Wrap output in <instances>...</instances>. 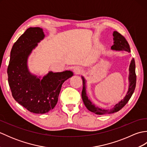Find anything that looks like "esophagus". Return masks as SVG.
I'll use <instances>...</instances> for the list:
<instances>
[{"label": "esophagus", "instance_id": "1", "mask_svg": "<svg viewBox=\"0 0 147 147\" xmlns=\"http://www.w3.org/2000/svg\"><path fill=\"white\" fill-rule=\"evenodd\" d=\"M74 72L76 74H79L82 73V69H81V68L79 67H76L74 69Z\"/></svg>", "mask_w": 147, "mask_h": 147}]
</instances>
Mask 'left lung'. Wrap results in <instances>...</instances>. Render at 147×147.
<instances>
[{
	"label": "left lung",
	"instance_id": "8db88e82",
	"mask_svg": "<svg viewBox=\"0 0 147 147\" xmlns=\"http://www.w3.org/2000/svg\"><path fill=\"white\" fill-rule=\"evenodd\" d=\"M112 35H113L114 44L111 48L112 51H126L127 52H131L128 43H127V40L123 36H122L120 33H119L117 32H115V31H114L113 32ZM82 78L83 80V90L82 92V96L84 104L86 106V107L88 109V110L97 115L113 114L114 112H116L119 111H120L121 109L127 104V102L129 101V100L131 97L134 91H135L136 82L135 59L133 58L131 59L129 67L128 90H127L126 94L124 96L123 99H122L121 101H119L117 104H115L112 109H105L100 108L98 106H96L93 104V103L88 98V95H87L86 80L85 78V77L83 76H82Z\"/></svg>",
	"mask_w": 147,
	"mask_h": 147
}]
</instances>
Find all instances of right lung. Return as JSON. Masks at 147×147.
Wrapping results in <instances>:
<instances>
[{
  "label": "right lung",
  "instance_id": "1",
  "mask_svg": "<svg viewBox=\"0 0 147 147\" xmlns=\"http://www.w3.org/2000/svg\"><path fill=\"white\" fill-rule=\"evenodd\" d=\"M42 28H29L12 46L7 68L8 83L14 100L28 111L45 114L55 107L62 85L73 76L71 71L54 73L44 76L30 72L28 61L38 43L45 38Z\"/></svg>",
  "mask_w": 147,
  "mask_h": 147
}]
</instances>
